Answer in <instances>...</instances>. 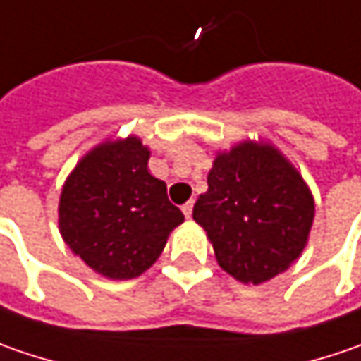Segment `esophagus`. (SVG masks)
<instances>
[{
  "label": "esophagus",
  "instance_id": "obj_1",
  "mask_svg": "<svg viewBox=\"0 0 361 361\" xmlns=\"http://www.w3.org/2000/svg\"><path fill=\"white\" fill-rule=\"evenodd\" d=\"M183 213H185V217H187V219H190V215H192V201H189V203H185V205H183Z\"/></svg>",
  "mask_w": 361,
  "mask_h": 361
}]
</instances>
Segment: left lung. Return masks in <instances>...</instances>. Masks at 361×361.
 I'll return each mask as SVG.
<instances>
[{"label":"left lung","instance_id":"8db88e82","mask_svg":"<svg viewBox=\"0 0 361 361\" xmlns=\"http://www.w3.org/2000/svg\"><path fill=\"white\" fill-rule=\"evenodd\" d=\"M192 219L207 231L215 260L243 284H262L297 262L309 242L315 199L279 148L243 140L217 152Z\"/></svg>","mask_w":361,"mask_h":361}]
</instances>
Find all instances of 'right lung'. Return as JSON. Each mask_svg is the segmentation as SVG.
Instances as JSON below:
<instances>
[{"label":"right lung","mask_w":361,"mask_h":361,"mask_svg":"<svg viewBox=\"0 0 361 361\" xmlns=\"http://www.w3.org/2000/svg\"><path fill=\"white\" fill-rule=\"evenodd\" d=\"M150 148L137 135L107 137L77 162L59 201L64 243L109 280L144 274L185 221L166 183L148 171Z\"/></svg>","instance_id":"right-lung-1"}]
</instances>
